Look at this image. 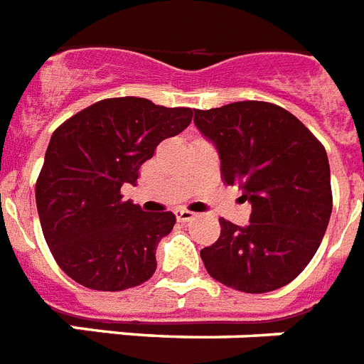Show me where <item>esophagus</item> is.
I'll use <instances>...</instances> for the list:
<instances>
[{
  "label": "esophagus",
  "mask_w": 364,
  "mask_h": 364,
  "mask_svg": "<svg viewBox=\"0 0 364 364\" xmlns=\"http://www.w3.org/2000/svg\"><path fill=\"white\" fill-rule=\"evenodd\" d=\"M174 214H176V220H178V222H191V220L196 218V214H193V212L186 210V208H178V210L174 212Z\"/></svg>",
  "instance_id": "obj_1"
}]
</instances>
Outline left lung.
I'll use <instances>...</instances> for the list:
<instances>
[{
  "label": "left lung",
  "mask_w": 364,
  "mask_h": 364,
  "mask_svg": "<svg viewBox=\"0 0 364 364\" xmlns=\"http://www.w3.org/2000/svg\"><path fill=\"white\" fill-rule=\"evenodd\" d=\"M197 129L214 142L222 178L252 205L250 223L220 218L216 242L200 250L208 274L244 293L287 286L318 252L333 210L323 144L274 103L238 101L196 110Z\"/></svg>",
  "instance_id": "1"
}]
</instances>
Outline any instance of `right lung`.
Listing matches in <instances>:
<instances>
[{"mask_svg": "<svg viewBox=\"0 0 364 364\" xmlns=\"http://www.w3.org/2000/svg\"><path fill=\"white\" fill-rule=\"evenodd\" d=\"M193 110L142 97L90 105L52 133L35 184L45 240L60 269L80 286L122 291L156 272V248L173 212H142L122 199L159 142L190 126Z\"/></svg>", "mask_w": 364, "mask_h": 364, "instance_id": "obj_1", "label": "right lung"}]
</instances>
